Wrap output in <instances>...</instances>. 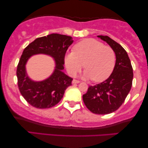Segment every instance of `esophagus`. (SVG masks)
Here are the masks:
<instances>
[{"label": "esophagus", "mask_w": 148, "mask_h": 148, "mask_svg": "<svg viewBox=\"0 0 148 148\" xmlns=\"http://www.w3.org/2000/svg\"><path fill=\"white\" fill-rule=\"evenodd\" d=\"M80 82H81L80 81L77 80V79H73V82H72L73 84H79V83H80Z\"/></svg>", "instance_id": "1"}]
</instances>
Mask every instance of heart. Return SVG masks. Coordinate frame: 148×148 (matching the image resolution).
<instances>
[{"mask_svg":"<svg viewBox=\"0 0 148 148\" xmlns=\"http://www.w3.org/2000/svg\"><path fill=\"white\" fill-rule=\"evenodd\" d=\"M74 52L65 56L64 64L69 74L76 75L84 65V75L96 82L106 79L112 73L116 62L115 52L95 39H86L74 46ZM84 64H83V63Z\"/></svg>","mask_w":148,"mask_h":148,"instance_id":"obj_1","label":"heart"}]
</instances>
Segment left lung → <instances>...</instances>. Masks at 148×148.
I'll return each mask as SVG.
<instances>
[{
    "label": "left lung",
    "instance_id": "1",
    "mask_svg": "<svg viewBox=\"0 0 148 148\" xmlns=\"http://www.w3.org/2000/svg\"><path fill=\"white\" fill-rule=\"evenodd\" d=\"M112 48L116 63L110 77L100 84L90 86L83 100L91 112L107 114L119 108L130 92L133 78V67L126 50L107 36H98Z\"/></svg>",
    "mask_w": 148,
    "mask_h": 148
}]
</instances>
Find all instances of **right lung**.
Segmentation results:
<instances>
[{"instance_id": "1", "label": "right lung", "mask_w": 148, "mask_h": 148, "mask_svg": "<svg viewBox=\"0 0 148 148\" xmlns=\"http://www.w3.org/2000/svg\"><path fill=\"white\" fill-rule=\"evenodd\" d=\"M71 36L52 34L38 38L24 49L17 68L18 88L22 96L31 106L37 108H49L61 100L64 91L71 85L73 79L62 71L64 56L73 43ZM46 53L55 58L56 66L49 78L42 82H34L28 77L25 64L34 54Z\"/></svg>"}]
</instances>
